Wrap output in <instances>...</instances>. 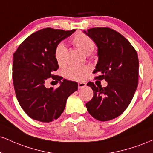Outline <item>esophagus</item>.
Listing matches in <instances>:
<instances>
[{
	"label": "esophagus",
	"mask_w": 153,
	"mask_h": 153,
	"mask_svg": "<svg viewBox=\"0 0 153 153\" xmlns=\"http://www.w3.org/2000/svg\"><path fill=\"white\" fill-rule=\"evenodd\" d=\"M86 86V83L84 82H80L78 83V88L79 89H82Z\"/></svg>",
	"instance_id": "esophagus-1"
}]
</instances>
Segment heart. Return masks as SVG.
<instances>
[{"instance_id": "b5f03b06", "label": "heart", "mask_w": 153, "mask_h": 153, "mask_svg": "<svg viewBox=\"0 0 153 153\" xmlns=\"http://www.w3.org/2000/svg\"><path fill=\"white\" fill-rule=\"evenodd\" d=\"M72 43L75 47L86 55H89L95 48L93 40L87 35L83 33L76 34L72 39ZM67 49L63 43L57 45L55 50V58L60 66H63L66 63ZM90 71L88 66H71L65 71V75L68 79L73 80H81L85 78Z\"/></svg>"}]
</instances>
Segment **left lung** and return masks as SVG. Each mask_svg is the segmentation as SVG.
Returning <instances> with one entry per match:
<instances>
[{
    "mask_svg": "<svg viewBox=\"0 0 153 153\" xmlns=\"http://www.w3.org/2000/svg\"><path fill=\"white\" fill-rule=\"evenodd\" d=\"M83 33L97 47L98 60L93 73L100 75L95 78L108 82L103 88L88 82L93 97L86 108L97 120H110L126 110L134 96L138 84V56L130 42L113 29L94 27Z\"/></svg>",
    "mask_w": 153,
    "mask_h": 153,
    "instance_id": "obj_1",
    "label": "left lung"
}]
</instances>
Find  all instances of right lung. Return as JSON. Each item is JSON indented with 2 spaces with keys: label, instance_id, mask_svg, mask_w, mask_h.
<instances>
[{
  "label": "right lung",
  "instance_id": "1",
  "mask_svg": "<svg viewBox=\"0 0 153 153\" xmlns=\"http://www.w3.org/2000/svg\"><path fill=\"white\" fill-rule=\"evenodd\" d=\"M76 30H63L47 27L29 36L13 54V79L20 105L32 119L49 123L58 119L65 108L67 99L77 91L78 83L62 80L53 75L59 66L55 50L62 40ZM60 82L54 90L45 86L48 78Z\"/></svg>",
  "mask_w": 153,
  "mask_h": 153
}]
</instances>
